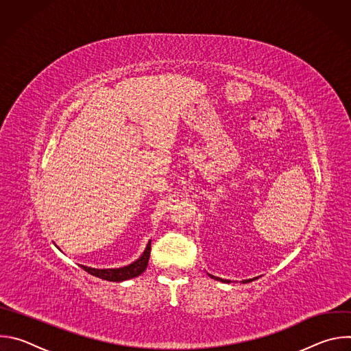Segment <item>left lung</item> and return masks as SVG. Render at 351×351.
I'll use <instances>...</instances> for the list:
<instances>
[{
    "mask_svg": "<svg viewBox=\"0 0 351 351\" xmlns=\"http://www.w3.org/2000/svg\"><path fill=\"white\" fill-rule=\"evenodd\" d=\"M214 279H217V280H221V282H225V283H229V280H226V279H221V278H217V276H213ZM254 279H257V278H254ZM254 279H248V280H243V283H248V282H252V280H254Z\"/></svg>",
    "mask_w": 351,
    "mask_h": 351,
    "instance_id": "1",
    "label": "left lung"
}]
</instances>
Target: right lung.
<instances>
[{
	"label": "right lung",
	"instance_id": "add662e5",
	"mask_svg": "<svg viewBox=\"0 0 351 351\" xmlns=\"http://www.w3.org/2000/svg\"><path fill=\"white\" fill-rule=\"evenodd\" d=\"M149 252H152V243H148L145 247V252L143 253V256L134 261L133 264L123 267V268H117V269H94V268H88L84 265H80L86 272H88L93 276H97L99 279L104 280H110V282H122V280H128L132 278H136L138 275H141L147 265H148V260H149Z\"/></svg>",
	"mask_w": 351,
	"mask_h": 351
}]
</instances>
